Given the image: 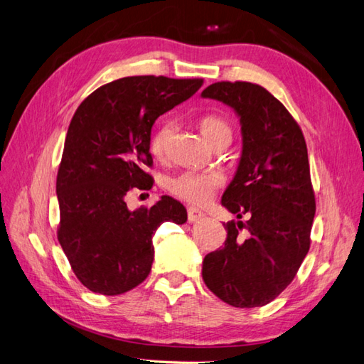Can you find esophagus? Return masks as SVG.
Masks as SVG:
<instances>
[{
	"label": "esophagus",
	"mask_w": 364,
	"mask_h": 364,
	"mask_svg": "<svg viewBox=\"0 0 364 364\" xmlns=\"http://www.w3.org/2000/svg\"><path fill=\"white\" fill-rule=\"evenodd\" d=\"M203 215H205V214H203L202 211H199V209L188 208V222H190V223L199 222V220H200Z\"/></svg>",
	"instance_id": "1"
}]
</instances>
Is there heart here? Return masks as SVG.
Masks as SVG:
<instances>
[{
    "label": "heart",
    "instance_id": "1",
    "mask_svg": "<svg viewBox=\"0 0 364 364\" xmlns=\"http://www.w3.org/2000/svg\"><path fill=\"white\" fill-rule=\"evenodd\" d=\"M199 127L203 136L215 144L218 139L230 138L232 136V130L228 121L218 115H206L200 118ZM174 126L170 121H164L156 130L153 132L150 138V150L156 158H162L167 151L168 142L171 139ZM223 183V176L218 171H203L197 173L191 170H185L178 174L171 176L167 182L168 191L178 197L181 200H185L194 205L206 203L214 196L215 190Z\"/></svg>",
    "mask_w": 364,
    "mask_h": 364
}]
</instances>
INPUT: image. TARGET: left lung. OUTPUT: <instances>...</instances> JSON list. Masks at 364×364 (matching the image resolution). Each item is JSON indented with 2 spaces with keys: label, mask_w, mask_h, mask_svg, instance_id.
I'll return each instance as SVG.
<instances>
[{
  "label": "left lung",
  "mask_w": 364,
  "mask_h": 364,
  "mask_svg": "<svg viewBox=\"0 0 364 364\" xmlns=\"http://www.w3.org/2000/svg\"><path fill=\"white\" fill-rule=\"evenodd\" d=\"M202 97L228 105L240 118L243 149L222 205L237 218L249 217L226 223L225 246L205 257L202 277L229 305L262 306L287 289L310 250L316 200L305 138L259 85L217 82ZM241 228L246 240L237 237Z\"/></svg>",
  "instance_id": "obj_1"
}]
</instances>
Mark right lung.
Here are the masks:
<instances>
[{
  "label": "right lung",
  "mask_w": 364,
  "mask_h": 364,
  "mask_svg": "<svg viewBox=\"0 0 364 364\" xmlns=\"http://www.w3.org/2000/svg\"><path fill=\"white\" fill-rule=\"evenodd\" d=\"M203 79L134 75L98 87L71 119L58 171V240L75 277L94 293L135 289L151 270V238L164 222L183 225L185 206L162 196L130 211L126 194L150 190V135L159 115L188 100Z\"/></svg>",
  "instance_id": "obj_1"
}]
</instances>
